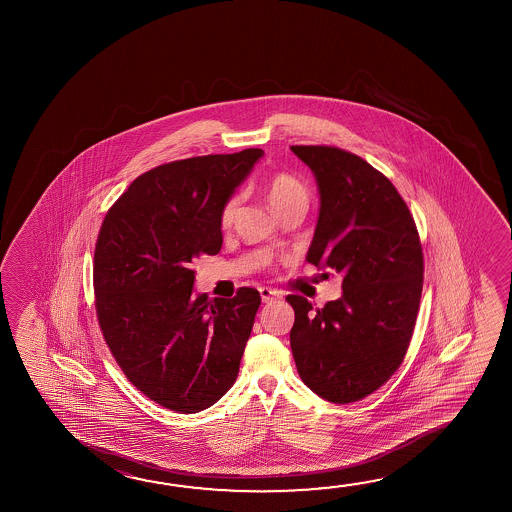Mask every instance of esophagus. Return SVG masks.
<instances>
[{
    "label": "esophagus",
    "mask_w": 512,
    "mask_h": 512,
    "mask_svg": "<svg viewBox=\"0 0 512 512\" xmlns=\"http://www.w3.org/2000/svg\"><path fill=\"white\" fill-rule=\"evenodd\" d=\"M260 298H262V302L271 303L277 302L282 298V293L277 291V289H271V287H260Z\"/></svg>",
    "instance_id": "34e87169"
}]
</instances>
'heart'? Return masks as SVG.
I'll return each instance as SVG.
<instances>
[{
    "label": "heart",
    "mask_w": 512,
    "mask_h": 512,
    "mask_svg": "<svg viewBox=\"0 0 512 512\" xmlns=\"http://www.w3.org/2000/svg\"><path fill=\"white\" fill-rule=\"evenodd\" d=\"M266 196H268L269 205L273 207L278 216H282L287 210H307V207H309L310 194L307 185L303 184L302 180H298L296 176L289 175V173H277V175L271 176L268 185H266ZM239 205H241V196L234 194L221 207L219 223L223 227L232 225V221L237 216Z\"/></svg>",
    "instance_id": "1"
}]
</instances>
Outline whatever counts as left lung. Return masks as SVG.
Returning a JSON list of instances; mask_svg holds the SVG:
<instances>
[{
	"label": "left lung",
	"mask_w": 512,
	"mask_h": 512,
	"mask_svg": "<svg viewBox=\"0 0 512 512\" xmlns=\"http://www.w3.org/2000/svg\"><path fill=\"white\" fill-rule=\"evenodd\" d=\"M319 187L307 260L343 275V298L293 305L291 350L305 386L332 403L359 402L402 366L423 289V250L411 210L386 175L336 146H291Z\"/></svg>",
	"instance_id": "8db88e82"
}]
</instances>
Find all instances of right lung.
<instances>
[{
  "label": "right lung",
  "mask_w": 512,
  "mask_h": 512,
  "mask_svg": "<svg viewBox=\"0 0 512 512\" xmlns=\"http://www.w3.org/2000/svg\"><path fill=\"white\" fill-rule=\"evenodd\" d=\"M262 155L248 148L160 164L101 223L93 264L101 334L126 378L171 411L207 409L239 373L259 291L193 296L191 264L221 250V207Z\"/></svg>",
  "instance_id": "add662e5"
}]
</instances>
